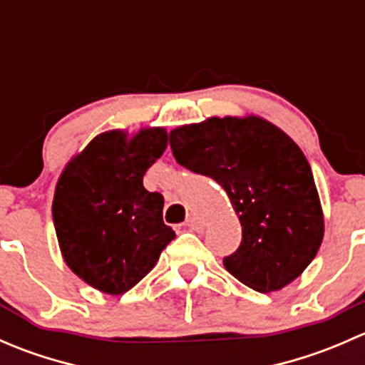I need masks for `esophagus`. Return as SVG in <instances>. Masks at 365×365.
I'll use <instances>...</instances> for the list:
<instances>
[{
	"label": "esophagus",
	"instance_id": "34e87169",
	"mask_svg": "<svg viewBox=\"0 0 365 365\" xmlns=\"http://www.w3.org/2000/svg\"><path fill=\"white\" fill-rule=\"evenodd\" d=\"M185 226L189 227L190 231H196V233L203 231V222H201V219H197V217H190V219H187Z\"/></svg>",
	"mask_w": 365,
	"mask_h": 365
}]
</instances>
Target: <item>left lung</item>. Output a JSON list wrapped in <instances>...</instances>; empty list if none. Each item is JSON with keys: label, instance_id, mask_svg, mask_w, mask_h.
I'll list each match as a JSON object with an SVG mask.
<instances>
[{"label": "left lung", "instance_id": "left-lung-1", "mask_svg": "<svg viewBox=\"0 0 365 365\" xmlns=\"http://www.w3.org/2000/svg\"><path fill=\"white\" fill-rule=\"evenodd\" d=\"M176 162L215 180L242 224L240 247L224 257L231 275L268 293L309 267L323 240L311 165L281 128L261 118H208L169 132Z\"/></svg>", "mask_w": 365, "mask_h": 365}]
</instances>
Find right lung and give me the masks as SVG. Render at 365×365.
<instances>
[{
    "mask_svg": "<svg viewBox=\"0 0 365 365\" xmlns=\"http://www.w3.org/2000/svg\"><path fill=\"white\" fill-rule=\"evenodd\" d=\"M165 145L164 128H146L134 139L106 132L58 180L53 220L65 263L109 295L134 288L175 238L162 220L164 196L143 187Z\"/></svg>",
    "mask_w": 365,
    "mask_h": 365,
    "instance_id": "add662e5",
    "label": "right lung"
}]
</instances>
